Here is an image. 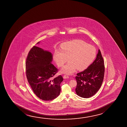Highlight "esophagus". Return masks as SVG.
I'll return each instance as SVG.
<instances>
[{
	"mask_svg": "<svg viewBox=\"0 0 127 127\" xmlns=\"http://www.w3.org/2000/svg\"><path fill=\"white\" fill-rule=\"evenodd\" d=\"M69 78V77L68 76V75H64L63 76V78H64V79L68 78Z\"/></svg>",
	"mask_w": 127,
	"mask_h": 127,
	"instance_id": "esophagus-1",
	"label": "esophagus"
}]
</instances>
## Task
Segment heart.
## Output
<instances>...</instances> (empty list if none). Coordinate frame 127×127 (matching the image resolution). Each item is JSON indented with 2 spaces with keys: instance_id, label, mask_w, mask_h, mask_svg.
<instances>
[{
  "instance_id": "heart-1",
  "label": "heart",
  "mask_w": 127,
  "mask_h": 127,
  "mask_svg": "<svg viewBox=\"0 0 127 127\" xmlns=\"http://www.w3.org/2000/svg\"><path fill=\"white\" fill-rule=\"evenodd\" d=\"M61 49H57L54 54V59L59 67H62L68 61L61 72L72 74L77 68L82 70L87 67L95 57L96 50L94 46L89 45L82 40L65 42L62 45Z\"/></svg>"
}]
</instances>
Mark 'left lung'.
I'll use <instances>...</instances> for the list:
<instances>
[{
	"mask_svg": "<svg viewBox=\"0 0 127 127\" xmlns=\"http://www.w3.org/2000/svg\"><path fill=\"white\" fill-rule=\"evenodd\" d=\"M104 73V62L99 49L93 63L87 69L78 73L75 77L77 95L83 98H89L94 95L101 88Z\"/></svg>",
	"mask_w": 127,
	"mask_h": 127,
	"instance_id": "8db88e82",
	"label": "left lung"
}]
</instances>
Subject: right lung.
I'll list each match as a JSON object with an SVG mask.
<instances>
[{
    "label": "right lung",
    "instance_id": "1",
    "mask_svg": "<svg viewBox=\"0 0 127 127\" xmlns=\"http://www.w3.org/2000/svg\"><path fill=\"white\" fill-rule=\"evenodd\" d=\"M52 61L50 52L35 46L31 49L26 58L28 82L35 95L44 101H51L59 95L63 80L61 75L54 77L58 69L52 64Z\"/></svg>",
    "mask_w": 127,
    "mask_h": 127
}]
</instances>
